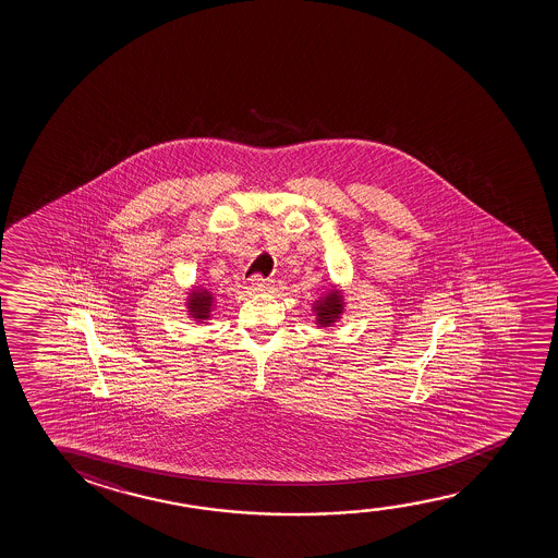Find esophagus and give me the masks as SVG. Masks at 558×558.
I'll use <instances>...</instances> for the list:
<instances>
[{"mask_svg": "<svg viewBox=\"0 0 558 558\" xmlns=\"http://www.w3.org/2000/svg\"><path fill=\"white\" fill-rule=\"evenodd\" d=\"M267 278H263L260 275L252 276V280H250V288L247 290L253 291V293H259V291L267 290Z\"/></svg>", "mask_w": 558, "mask_h": 558, "instance_id": "1", "label": "esophagus"}]
</instances>
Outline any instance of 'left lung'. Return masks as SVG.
I'll list each match as a JSON object with an SVG mask.
<instances>
[{"instance_id":"left-lung-1","label":"left lung","mask_w":558,"mask_h":558,"mask_svg":"<svg viewBox=\"0 0 558 558\" xmlns=\"http://www.w3.org/2000/svg\"><path fill=\"white\" fill-rule=\"evenodd\" d=\"M314 311H316V320L320 326H331L343 313V301H341L339 291H329L326 298L316 303Z\"/></svg>"}]
</instances>
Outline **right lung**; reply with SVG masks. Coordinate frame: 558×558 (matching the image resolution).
Here are the masks:
<instances>
[{
	"label": "right lung",
	"instance_id": "obj_1",
	"mask_svg": "<svg viewBox=\"0 0 558 558\" xmlns=\"http://www.w3.org/2000/svg\"><path fill=\"white\" fill-rule=\"evenodd\" d=\"M211 303H214V298L209 291L196 290L189 299V313L198 322L207 320L211 314Z\"/></svg>",
	"mask_w": 558,
	"mask_h": 558
}]
</instances>
